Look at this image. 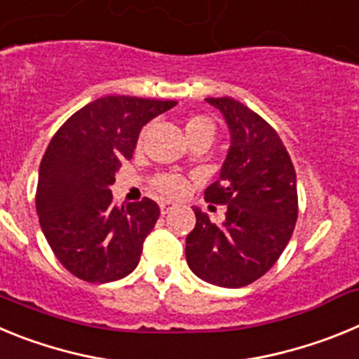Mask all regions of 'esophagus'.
<instances>
[{
    "label": "esophagus",
    "instance_id": "1",
    "mask_svg": "<svg viewBox=\"0 0 359 359\" xmlns=\"http://www.w3.org/2000/svg\"><path fill=\"white\" fill-rule=\"evenodd\" d=\"M174 208H176V205H174L172 201H161V205H160V210H161V214H169L170 210H174Z\"/></svg>",
    "mask_w": 359,
    "mask_h": 359
}]
</instances>
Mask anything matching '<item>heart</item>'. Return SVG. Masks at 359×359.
<instances>
[{
	"label": "heart",
	"mask_w": 359,
	"mask_h": 359,
	"mask_svg": "<svg viewBox=\"0 0 359 359\" xmlns=\"http://www.w3.org/2000/svg\"><path fill=\"white\" fill-rule=\"evenodd\" d=\"M185 131L189 138L190 136L199 135V133H207V135L214 136V123H212L207 116L196 115L192 116V118L187 120ZM142 140H144V133H142L138 144H142ZM152 185L165 196H182L185 194L187 189H189V183H187L185 177L174 172L158 174V176L152 180Z\"/></svg>",
	"instance_id": "obj_1"
}]
</instances>
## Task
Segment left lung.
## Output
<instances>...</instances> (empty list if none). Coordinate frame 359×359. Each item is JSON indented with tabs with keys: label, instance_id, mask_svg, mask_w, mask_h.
<instances>
[{
	"label": "left lung",
	"instance_id": "left-lung-1",
	"mask_svg": "<svg viewBox=\"0 0 359 359\" xmlns=\"http://www.w3.org/2000/svg\"><path fill=\"white\" fill-rule=\"evenodd\" d=\"M223 113L230 149L205 199L226 205L221 224L194 208L187 264L221 287L248 286L268 271L293 236L298 215L297 174L280 136L255 111L230 97L207 98Z\"/></svg>",
	"mask_w": 359,
	"mask_h": 359
}]
</instances>
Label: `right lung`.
Here are the masks:
<instances>
[{"label":"right lung","instance_id":"right-lung-1","mask_svg":"<svg viewBox=\"0 0 359 359\" xmlns=\"http://www.w3.org/2000/svg\"><path fill=\"white\" fill-rule=\"evenodd\" d=\"M174 106L126 95L97 98L48 144L37 180V215L59 262L81 280H120L140 262L160 207L149 198L116 207L109 187L133 158L142 128Z\"/></svg>","mask_w":359,"mask_h":359}]
</instances>
